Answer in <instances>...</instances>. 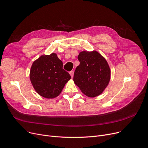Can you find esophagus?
<instances>
[{"label": "esophagus", "instance_id": "obj_1", "mask_svg": "<svg viewBox=\"0 0 148 148\" xmlns=\"http://www.w3.org/2000/svg\"><path fill=\"white\" fill-rule=\"evenodd\" d=\"M70 75H71V77H73V75H74V72H73V71H71V72H70Z\"/></svg>", "mask_w": 148, "mask_h": 148}]
</instances>
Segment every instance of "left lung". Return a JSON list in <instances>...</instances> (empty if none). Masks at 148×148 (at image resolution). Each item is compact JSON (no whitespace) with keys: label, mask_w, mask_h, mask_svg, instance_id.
<instances>
[{"label":"left lung","mask_w":148,"mask_h":148,"mask_svg":"<svg viewBox=\"0 0 148 148\" xmlns=\"http://www.w3.org/2000/svg\"><path fill=\"white\" fill-rule=\"evenodd\" d=\"M77 58L80 64L74 73L75 84L86 96H98L107 87L110 79L106 60L96 51H82Z\"/></svg>","instance_id":"8db88e82"}]
</instances>
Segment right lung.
Instances as JSON below:
<instances>
[{
  "mask_svg": "<svg viewBox=\"0 0 148 148\" xmlns=\"http://www.w3.org/2000/svg\"><path fill=\"white\" fill-rule=\"evenodd\" d=\"M71 78V75L63 69V62L56 53L41 56L31 67L32 84L36 91L45 98L57 97Z\"/></svg>",
  "mask_w": 148,
  "mask_h": 148,
  "instance_id": "right-lung-1",
  "label": "right lung"
}]
</instances>
